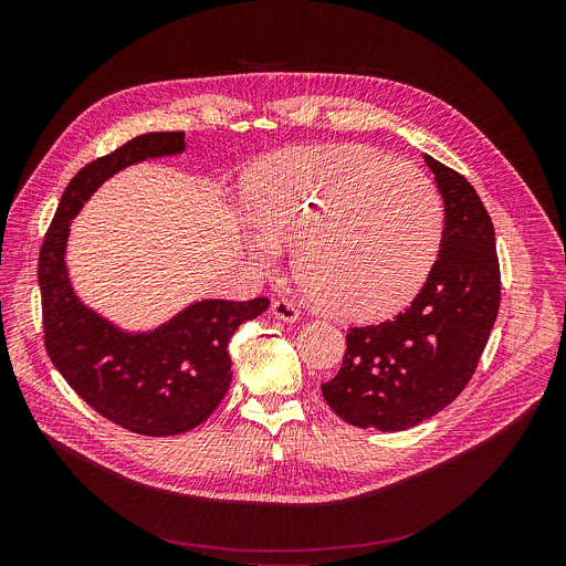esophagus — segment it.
<instances>
[{
  "instance_id": "esophagus-1",
  "label": "esophagus",
  "mask_w": 566,
  "mask_h": 566,
  "mask_svg": "<svg viewBox=\"0 0 566 566\" xmlns=\"http://www.w3.org/2000/svg\"><path fill=\"white\" fill-rule=\"evenodd\" d=\"M271 313L277 317V319H284V322H295L300 319V308L293 300L289 297H280L271 304Z\"/></svg>"
}]
</instances>
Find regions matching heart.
I'll return each instance as SVG.
<instances>
[{
    "instance_id": "1",
    "label": "heart",
    "mask_w": 566,
    "mask_h": 566,
    "mask_svg": "<svg viewBox=\"0 0 566 566\" xmlns=\"http://www.w3.org/2000/svg\"><path fill=\"white\" fill-rule=\"evenodd\" d=\"M255 255L277 262L297 247V273L329 313L374 319L406 306L428 280L443 234L432 179L365 145L306 147L273 158L251 179Z\"/></svg>"
}]
</instances>
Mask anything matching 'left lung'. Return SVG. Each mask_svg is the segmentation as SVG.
I'll return each mask as SVG.
<instances>
[{
    "label": "left lung",
    "instance_id": "left-lung-1",
    "mask_svg": "<svg viewBox=\"0 0 566 566\" xmlns=\"http://www.w3.org/2000/svg\"><path fill=\"white\" fill-rule=\"evenodd\" d=\"M446 206L439 258L412 304L378 325L352 327L340 371L322 385L349 426L408 430L470 382L500 311L495 228L468 179L423 154Z\"/></svg>",
    "mask_w": 566,
    "mask_h": 566
}]
</instances>
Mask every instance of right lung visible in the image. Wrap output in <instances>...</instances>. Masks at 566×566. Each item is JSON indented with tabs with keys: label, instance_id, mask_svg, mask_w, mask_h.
I'll use <instances>...</instances> for the list:
<instances>
[{
	"label": "right lung",
	"instance_id": "1",
	"mask_svg": "<svg viewBox=\"0 0 566 566\" xmlns=\"http://www.w3.org/2000/svg\"><path fill=\"white\" fill-rule=\"evenodd\" d=\"M184 132L136 136L80 170L62 192L44 234L38 282L44 347L71 389L107 421L145 437H172L203 423L228 391V345L269 297L203 300L151 334L129 336L80 304L66 277L69 221L92 192L138 160L184 151Z\"/></svg>",
	"mask_w": 566,
	"mask_h": 566
}]
</instances>
